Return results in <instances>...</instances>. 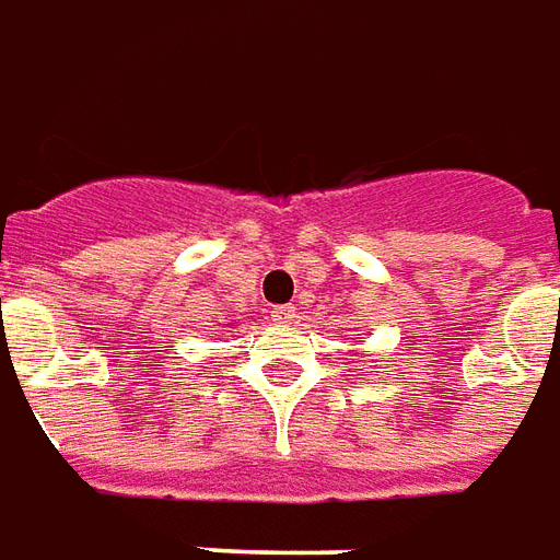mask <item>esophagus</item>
<instances>
[{
  "mask_svg": "<svg viewBox=\"0 0 560 560\" xmlns=\"http://www.w3.org/2000/svg\"><path fill=\"white\" fill-rule=\"evenodd\" d=\"M269 317H272V323H279V326H288V323H293V317H296V308H293V305H276Z\"/></svg>",
  "mask_w": 560,
  "mask_h": 560,
  "instance_id": "esophagus-1",
  "label": "esophagus"
}]
</instances>
